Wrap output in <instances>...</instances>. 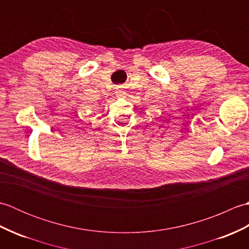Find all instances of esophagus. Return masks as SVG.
Wrapping results in <instances>:
<instances>
[{
  "label": "esophagus",
  "mask_w": 249,
  "mask_h": 249,
  "mask_svg": "<svg viewBox=\"0 0 249 249\" xmlns=\"http://www.w3.org/2000/svg\"><path fill=\"white\" fill-rule=\"evenodd\" d=\"M115 95H116V97H124L125 96V91L123 89H116V91H115Z\"/></svg>",
  "instance_id": "obj_1"
}]
</instances>
